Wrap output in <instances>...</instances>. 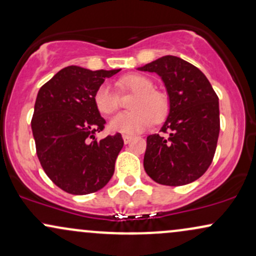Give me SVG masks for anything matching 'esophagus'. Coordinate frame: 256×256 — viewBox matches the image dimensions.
<instances>
[{
  "label": "esophagus",
  "instance_id": "34e87169",
  "mask_svg": "<svg viewBox=\"0 0 256 256\" xmlns=\"http://www.w3.org/2000/svg\"><path fill=\"white\" fill-rule=\"evenodd\" d=\"M132 136H130V134H122V140H124V143L125 144H128V142H130V140H132Z\"/></svg>",
  "mask_w": 256,
  "mask_h": 256
}]
</instances>
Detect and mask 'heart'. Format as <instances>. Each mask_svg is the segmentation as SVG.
Segmentation results:
<instances>
[{"label":"heart","instance_id":"obj_1","mask_svg":"<svg viewBox=\"0 0 256 256\" xmlns=\"http://www.w3.org/2000/svg\"><path fill=\"white\" fill-rule=\"evenodd\" d=\"M116 86L122 91L136 94V96L130 104L132 112L119 113L112 118L110 122L112 131L128 134H138L148 128L152 122H162L168 114L170 100L166 94L154 89L150 78L132 73L120 78ZM94 104L100 113L110 116L118 110L119 98L110 84H101L95 91Z\"/></svg>","mask_w":256,"mask_h":256}]
</instances>
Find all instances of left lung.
<instances>
[{"instance_id":"obj_1","label":"left lung","mask_w":256,"mask_h":256,"mask_svg":"<svg viewBox=\"0 0 256 256\" xmlns=\"http://www.w3.org/2000/svg\"><path fill=\"white\" fill-rule=\"evenodd\" d=\"M162 79L170 98V113L161 132L146 137L143 165L158 184L179 186L201 177L212 164L220 119L219 98L198 67L166 55L138 67Z\"/></svg>"}]
</instances>
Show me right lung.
<instances>
[{"label":"right lung","instance_id":"right-lung-1","mask_svg":"<svg viewBox=\"0 0 256 256\" xmlns=\"http://www.w3.org/2000/svg\"><path fill=\"white\" fill-rule=\"evenodd\" d=\"M119 71L68 66L38 91L31 120L37 156L46 176L64 192H95L113 176L124 140L120 134L96 140L106 120L94 95L106 78Z\"/></svg>","mask_w":256,"mask_h":256}]
</instances>
